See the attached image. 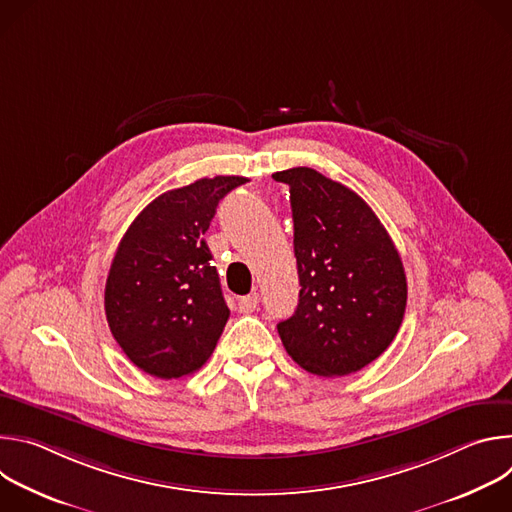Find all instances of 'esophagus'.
Here are the masks:
<instances>
[{
  "instance_id": "obj_1",
  "label": "esophagus",
  "mask_w": 512,
  "mask_h": 512,
  "mask_svg": "<svg viewBox=\"0 0 512 512\" xmlns=\"http://www.w3.org/2000/svg\"><path fill=\"white\" fill-rule=\"evenodd\" d=\"M259 306V296L255 294H249V296H243V298H239V310L243 312V314H249V312H255V308Z\"/></svg>"
}]
</instances>
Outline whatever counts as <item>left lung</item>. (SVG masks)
I'll list each match as a JSON object with an SVG mask.
<instances>
[{
  "label": "left lung",
  "instance_id": "8db88e82",
  "mask_svg": "<svg viewBox=\"0 0 512 512\" xmlns=\"http://www.w3.org/2000/svg\"><path fill=\"white\" fill-rule=\"evenodd\" d=\"M289 186L300 300L277 324L302 369L344 377L379 358L407 306L401 257L373 208L312 168L275 172Z\"/></svg>",
  "mask_w": 512,
  "mask_h": 512
}]
</instances>
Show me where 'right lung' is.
Wrapping results in <instances>:
<instances>
[{
    "label": "right lung",
    "mask_w": 512,
    "mask_h": 512,
    "mask_svg": "<svg viewBox=\"0 0 512 512\" xmlns=\"http://www.w3.org/2000/svg\"><path fill=\"white\" fill-rule=\"evenodd\" d=\"M243 176L200 178L145 206L123 235L105 285L113 338L137 369L158 379L198 371L229 320L204 241L212 216Z\"/></svg>",
    "instance_id": "1"
}]
</instances>
